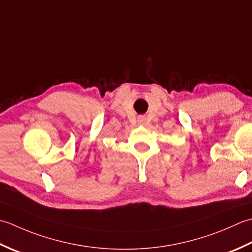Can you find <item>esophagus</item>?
Listing matches in <instances>:
<instances>
[{"label": "esophagus", "instance_id": "obj_1", "mask_svg": "<svg viewBox=\"0 0 252 252\" xmlns=\"http://www.w3.org/2000/svg\"><path fill=\"white\" fill-rule=\"evenodd\" d=\"M142 122H143V121H142Z\"/></svg>", "mask_w": 252, "mask_h": 252}]
</instances>
